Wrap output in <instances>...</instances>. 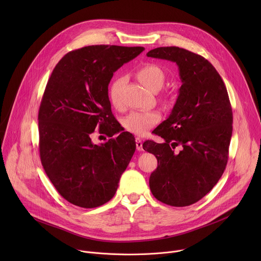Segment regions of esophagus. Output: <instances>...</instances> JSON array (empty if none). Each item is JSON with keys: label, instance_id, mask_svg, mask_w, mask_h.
<instances>
[{"label": "esophagus", "instance_id": "esophagus-1", "mask_svg": "<svg viewBox=\"0 0 261 261\" xmlns=\"http://www.w3.org/2000/svg\"><path fill=\"white\" fill-rule=\"evenodd\" d=\"M135 142H136V148H137V151H143L141 139H140L139 137H136V138H135Z\"/></svg>", "mask_w": 261, "mask_h": 261}]
</instances>
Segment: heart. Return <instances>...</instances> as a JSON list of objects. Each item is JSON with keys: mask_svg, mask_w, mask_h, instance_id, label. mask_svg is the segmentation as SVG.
Here are the masks:
<instances>
[{"mask_svg": "<svg viewBox=\"0 0 261 261\" xmlns=\"http://www.w3.org/2000/svg\"><path fill=\"white\" fill-rule=\"evenodd\" d=\"M138 81L148 90L158 91L165 80V74L162 68L153 63H146L140 66L136 71ZM124 77H118L109 88V100L116 108L123 106L121 98V89L124 85ZM161 116L156 110H133L123 120V127L126 131L135 134L143 135L160 122Z\"/></svg>", "mask_w": 261, "mask_h": 261, "instance_id": "obj_1", "label": "heart"}]
</instances>
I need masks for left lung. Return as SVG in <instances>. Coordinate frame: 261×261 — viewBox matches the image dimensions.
Listing matches in <instances>:
<instances>
[{
	"instance_id": "8db88e82",
	"label": "left lung",
	"mask_w": 261,
	"mask_h": 261,
	"mask_svg": "<svg viewBox=\"0 0 261 261\" xmlns=\"http://www.w3.org/2000/svg\"><path fill=\"white\" fill-rule=\"evenodd\" d=\"M146 56L176 63L181 81L170 116L153 131L164 142L142 144L158 160L150 189L165 204L187 206L205 196L225 170L231 104L220 74L203 57L176 46L158 47Z\"/></svg>"
}]
</instances>
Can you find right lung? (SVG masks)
<instances>
[{"mask_svg": "<svg viewBox=\"0 0 261 261\" xmlns=\"http://www.w3.org/2000/svg\"><path fill=\"white\" fill-rule=\"evenodd\" d=\"M144 50L141 46L91 45L66 54L47 82L38 114L42 166L60 195L85 208L113 198L136 148L122 132L100 146L95 129L122 131L111 113L108 85L114 73Z\"/></svg>", "mask_w": 261, "mask_h": 261, "instance_id": "1", "label": "right lung"}]
</instances>
